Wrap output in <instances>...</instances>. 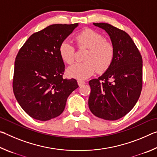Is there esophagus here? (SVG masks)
<instances>
[{
  "label": "esophagus",
  "instance_id": "esophagus-1",
  "mask_svg": "<svg viewBox=\"0 0 157 157\" xmlns=\"http://www.w3.org/2000/svg\"><path fill=\"white\" fill-rule=\"evenodd\" d=\"M78 85H79V86H82V85H84L85 84V82L82 81V80H78Z\"/></svg>",
  "mask_w": 157,
  "mask_h": 157
}]
</instances>
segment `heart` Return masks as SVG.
Segmentation results:
<instances>
[{
  "instance_id": "heart-1",
  "label": "heart",
  "mask_w": 157,
  "mask_h": 157,
  "mask_svg": "<svg viewBox=\"0 0 157 157\" xmlns=\"http://www.w3.org/2000/svg\"><path fill=\"white\" fill-rule=\"evenodd\" d=\"M79 48L88 49L84 62H79L68 68L70 78L85 79L94 73H102L109 67L114 57V48L105 36L92 29L82 30L75 37ZM59 56L65 63L71 64L75 60V46L68 41H63L59 47Z\"/></svg>"
}]
</instances>
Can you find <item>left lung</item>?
Masks as SVG:
<instances>
[{"mask_svg":"<svg viewBox=\"0 0 157 157\" xmlns=\"http://www.w3.org/2000/svg\"><path fill=\"white\" fill-rule=\"evenodd\" d=\"M94 25L109 35L114 57L102 75L89 81V107L98 118L116 121L129 113L140 97L143 85L142 57L124 31L105 23Z\"/></svg>","mask_w":157,"mask_h":157,"instance_id":"left-lung-1","label":"left lung"}]
</instances>
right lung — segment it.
Segmentation results:
<instances>
[{"mask_svg": "<svg viewBox=\"0 0 157 157\" xmlns=\"http://www.w3.org/2000/svg\"><path fill=\"white\" fill-rule=\"evenodd\" d=\"M78 25L48 26L32 34L16 57L13 91L21 108L36 120L59 116L78 88L76 79L63 78L65 66L59 53L60 44Z\"/></svg>", "mask_w": 157, "mask_h": 157, "instance_id": "1", "label": "right lung"}]
</instances>
